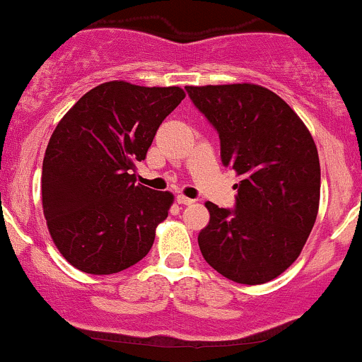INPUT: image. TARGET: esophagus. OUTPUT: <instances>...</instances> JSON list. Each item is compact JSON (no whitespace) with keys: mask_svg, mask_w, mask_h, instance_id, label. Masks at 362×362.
Listing matches in <instances>:
<instances>
[{"mask_svg":"<svg viewBox=\"0 0 362 362\" xmlns=\"http://www.w3.org/2000/svg\"><path fill=\"white\" fill-rule=\"evenodd\" d=\"M176 200H177V204H181V205L195 204V200H193V198H188V197H185V195H177Z\"/></svg>","mask_w":362,"mask_h":362,"instance_id":"1","label":"esophagus"}]
</instances>
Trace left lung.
<instances>
[{
  "label": "left lung",
  "instance_id": "1",
  "mask_svg": "<svg viewBox=\"0 0 362 362\" xmlns=\"http://www.w3.org/2000/svg\"><path fill=\"white\" fill-rule=\"evenodd\" d=\"M221 139V160L242 181L235 207L207 202L211 221L198 247L217 273L242 285L286 271L309 238L320 209L316 145L298 115L255 84L186 86Z\"/></svg>",
  "mask_w": 362,
  "mask_h": 362
}]
</instances>
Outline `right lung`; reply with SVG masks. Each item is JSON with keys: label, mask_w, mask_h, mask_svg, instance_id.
Returning a JSON list of instances; mask_svg holds the SVG:
<instances>
[{"label": "right lung", "mask_w": 362, "mask_h": 362, "mask_svg": "<svg viewBox=\"0 0 362 362\" xmlns=\"http://www.w3.org/2000/svg\"><path fill=\"white\" fill-rule=\"evenodd\" d=\"M182 98L176 86L110 81L58 122L42 160V212L60 254L79 271L114 274L150 252L174 197L138 185L134 170Z\"/></svg>", "instance_id": "right-lung-1"}]
</instances>
